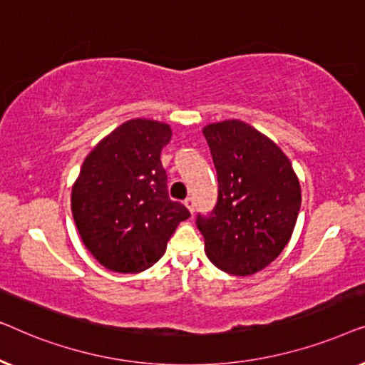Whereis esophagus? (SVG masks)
I'll return each mask as SVG.
<instances>
[{"label":"esophagus","instance_id":"1","mask_svg":"<svg viewBox=\"0 0 365 365\" xmlns=\"http://www.w3.org/2000/svg\"><path fill=\"white\" fill-rule=\"evenodd\" d=\"M184 206L189 209V212H194V199L192 197H186L184 199Z\"/></svg>","mask_w":365,"mask_h":365}]
</instances>
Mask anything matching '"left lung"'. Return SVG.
<instances>
[{
    "label": "left lung",
    "mask_w": 365,
    "mask_h": 365,
    "mask_svg": "<svg viewBox=\"0 0 365 365\" xmlns=\"http://www.w3.org/2000/svg\"><path fill=\"white\" fill-rule=\"evenodd\" d=\"M217 171V204L197 214L206 254L234 276L267 267L287 246L301 209V184L276 143L239 119L204 126Z\"/></svg>",
    "instance_id": "obj_1"
}]
</instances>
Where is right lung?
Segmentation results:
<instances>
[{
    "mask_svg": "<svg viewBox=\"0 0 365 365\" xmlns=\"http://www.w3.org/2000/svg\"><path fill=\"white\" fill-rule=\"evenodd\" d=\"M171 136L169 124L129 119L84 159L71 191L73 217L84 246L109 271H146L191 216L168 196L161 151Z\"/></svg>",
    "mask_w": 365,
    "mask_h": 365,
    "instance_id": "right-lung-1",
    "label": "right lung"
}]
</instances>
